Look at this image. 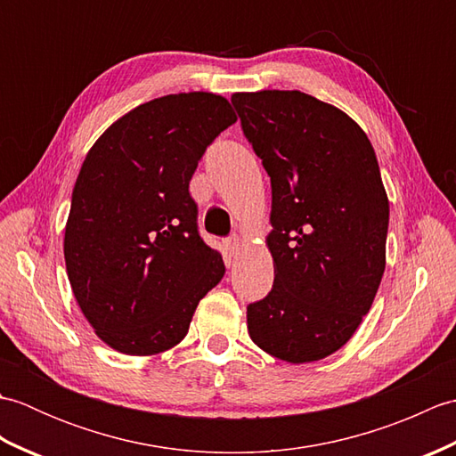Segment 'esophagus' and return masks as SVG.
Returning a JSON list of instances; mask_svg holds the SVG:
<instances>
[{"label": "esophagus", "mask_w": 456, "mask_h": 456, "mask_svg": "<svg viewBox=\"0 0 456 456\" xmlns=\"http://www.w3.org/2000/svg\"><path fill=\"white\" fill-rule=\"evenodd\" d=\"M225 247H227L231 256H237L240 253V248H243V243H240L239 235H231L225 239Z\"/></svg>", "instance_id": "obj_1"}]
</instances>
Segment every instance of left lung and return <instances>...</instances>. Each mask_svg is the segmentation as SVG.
Masks as SVG:
<instances>
[{"mask_svg":"<svg viewBox=\"0 0 456 456\" xmlns=\"http://www.w3.org/2000/svg\"><path fill=\"white\" fill-rule=\"evenodd\" d=\"M270 176L268 296L247 305L253 341L302 364L338 351L370 309L386 268L390 203L364 131L304 92L233 94Z\"/></svg>","mask_w":456,"mask_h":456,"instance_id":"8db88e82","label":"left lung"}]
</instances>
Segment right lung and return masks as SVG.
<instances>
[{
	"label": "right lung",
	"instance_id": "add662e5",
	"mask_svg": "<svg viewBox=\"0 0 456 456\" xmlns=\"http://www.w3.org/2000/svg\"><path fill=\"white\" fill-rule=\"evenodd\" d=\"M235 121L221 95H164L115 121L86 157L66 223V273L82 314L115 351L147 356L178 345L225 274L200 235L190 180Z\"/></svg>",
	"mask_w": 456,
	"mask_h": 456
}]
</instances>
